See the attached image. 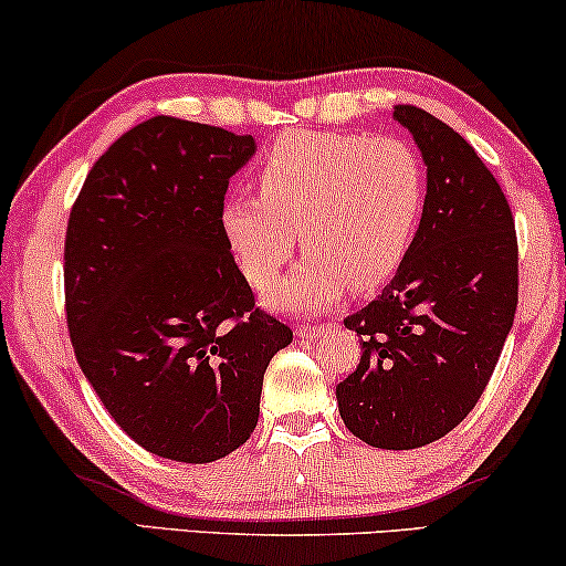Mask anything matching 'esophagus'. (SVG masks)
<instances>
[{
    "label": "esophagus",
    "instance_id": "34e87169",
    "mask_svg": "<svg viewBox=\"0 0 566 566\" xmlns=\"http://www.w3.org/2000/svg\"><path fill=\"white\" fill-rule=\"evenodd\" d=\"M327 329H329V324H301V327H296V335L301 339H312V337L324 335Z\"/></svg>",
    "mask_w": 566,
    "mask_h": 566
}]
</instances>
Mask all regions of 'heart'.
I'll return each mask as SVG.
<instances>
[{"mask_svg": "<svg viewBox=\"0 0 566 566\" xmlns=\"http://www.w3.org/2000/svg\"><path fill=\"white\" fill-rule=\"evenodd\" d=\"M428 177L399 138L298 130L277 138L260 192L231 190L219 223L231 258L254 285L273 283L301 237L306 258L268 291L281 312L329 306L397 273L422 219Z\"/></svg>", "mask_w": 566, "mask_h": 566, "instance_id": "heart-1", "label": "heart"}]
</instances>
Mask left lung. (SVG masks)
<instances>
[{
	"mask_svg": "<svg viewBox=\"0 0 566 566\" xmlns=\"http://www.w3.org/2000/svg\"><path fill=\"white\" fill-rule=\"evenodd\" d=\"M394 120L422 151L428 196L394 281L345 319L363 355L337 407L363 443L409 451L451 432L490 384L515 319L517 237L467 138L415 105L394 107Z\"/></svg>",
	"mask_w": 566,
	"mask_h": 566,
	"instance_id": "8db88e82",
	"label": "left lung"
}]
</instances>
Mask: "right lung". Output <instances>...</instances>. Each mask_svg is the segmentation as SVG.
<instances>
[{
  "mask_svg": "<svg viewBox=\"0 0 566 566\" xmlns=\"http://www.w3.org/2000/svg\"><path fill=\"white\" fill-rule=\"evenodd\" d=\"M252 136L157 115L90 169L64 244L76 360L128 438L219 461L258 428L262 376L293 332L254 306L219 211Z\"/></svg>",
  "mask_w": 566,
  "mask_h": 566,
  "instance_id": "1",
  "label": "right lung"
}]
</instances>
